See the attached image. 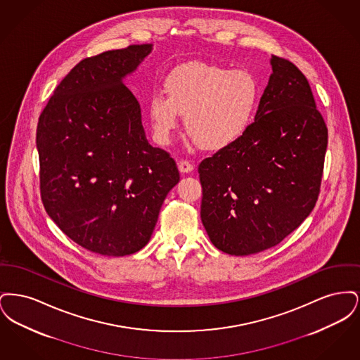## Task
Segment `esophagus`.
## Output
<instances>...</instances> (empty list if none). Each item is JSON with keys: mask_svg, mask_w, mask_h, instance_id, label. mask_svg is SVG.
<instances>
[{"mask_svg": "<svg viewBox=\"0 0 360 360\" xmlns=\"http://www.w3.org/2000/svg\"><path fill=\"white\" fill-rule=\"evenodd\" d=\"M178 169L182 174H188V172H193V165L188 160H179Z\"/></svg>", "mask_w": 360, "mask_h": 360, "instance_id": "esophagus-1", "label": "esophagus"}]
</instances>
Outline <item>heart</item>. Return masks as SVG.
<instances>
[{
  "instance_id": "1",
  "label": "heart",
  "mask_w": 360,
  "mask_h": 360,
  "mask_svg": "<svg viewBox=\"0 0 360 360\" xmlns=\"http://www.w3.org/2000/svg\"><path fill=\"white\" fill-rule=\"evenodd\" d=\"M165 93L150 97L154 134L169 143L185 115L188 136L206 151L225 150L251 128L260 101V85L248 70L190 62L172 70Z\"/></svg>"
}]
</instances>
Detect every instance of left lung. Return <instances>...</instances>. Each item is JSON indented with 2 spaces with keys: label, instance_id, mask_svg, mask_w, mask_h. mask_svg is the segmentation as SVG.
<instances>
[{
  "label": "left lung",
  "instance_id": "8db88e82",
  "mask_svg": "<svg viewBox=\"0 0 360 360\" xmlns=\"http://www.w3.org/2000/svg\"><path fill=\"white\" fill-rule=\"evenodd\" d=\"M255 121L198 166L201 220L216 248L247 257L271 248L316 205L328 129L305 75L271 55Z\"/></svg>",
  "mask_w": 360,
  "mask_h": 360
}]
</instances>
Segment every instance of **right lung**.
Listing matches in <instances>:
<instances>
[{
    "instance_id": "add662e5",
    "label": "right lung",
    "mask_w": 360,
    "mask_h": 360,
    "mask_svg": "<svg viewBox=\"0 0 360 360\" xmlns=\"http://www.w3.org/2000/svg\"><path fill=\"white\" fill-rule=\"evenodd\" d=\"M151 51L134 44L81 60L37 124L46 212L70 239L105 257L140 251L179 182L174 159L148 143L140 103L124 84Z\"/></svg>"
}]
</instances>
